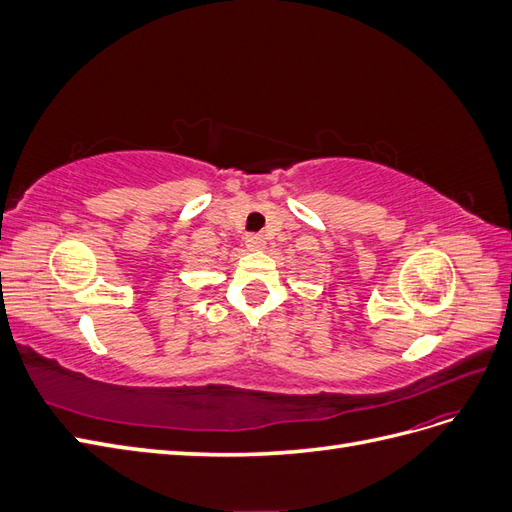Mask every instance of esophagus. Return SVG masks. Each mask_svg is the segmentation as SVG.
I'll return each mask as SVG.
<instances>
[{"mask_svg": "<svg viewBox=\"0 0 512 512\" xmlns=\"http://www.w3.org/2000/svg\"><path fill=\"white\" fill-rule=\"evenodd\" d=\"M245 245H247V250L258 252V250H262V247H265L267 243H265V237H262V235H250V237L245 239Z\"/></svg>", "mask_w": 512, "mask_h": 512, "instance_id": "obj_1", "label": "esophagus"}]
</instances>
